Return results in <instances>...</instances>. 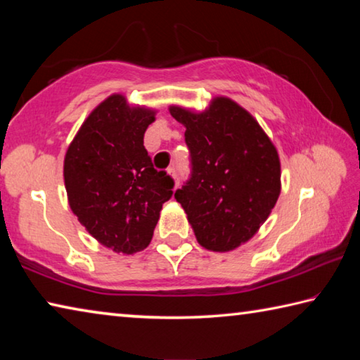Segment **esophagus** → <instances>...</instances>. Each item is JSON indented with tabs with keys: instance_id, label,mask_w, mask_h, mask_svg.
I'll use <instances>...</instances> for the list:
<instances>
[{
	"instance_id": "esophagus-1",
	"label": "esophagus",
	"mask_w": 360,
	"mask_h": 360,
	"mask_svg": "<svg viewBox=\"0 0 360 360\" xmlns=\"http://www.w3.org/2000/svg\"><path fill=\"white\" fill-rule=\"evenodd\" d=\"M168 174L173 176V178H174L176 181H178V173H176V168H174V167H169V168H168Z\"/></svg>"
}]
</instances>
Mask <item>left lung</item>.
Here are the masks:
<instances>
[{
    "label": "left lung",
    "mask_w": 360,
    "mask_h": 360,
    "mask_svg": "<svg viewBox=\"0 0 360 360\" xmlns=\"http://www.w3.org/2000/svg\"><path fill=\"white\" fill-rule=\"evenodd\" d=\"M186 125L191 174L174 192L200 245L231 251L266 221L281 191L279 157L254 117L229 98L193 114L169 108Z\"/></svg>",
    "instance_id": "left-lung-1"
}]
</instances>
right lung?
Returning a JSON list of instances; mask_svg holds the SVG:
<instances>
[{"instance_id": "add662e5", "label": "right lung", "mask_w": 360, "mask_h": 360, "mask_svg": "<svg viewBox=\"0 0 360 360\" xmlns=\"http://www.w3.org/2000/svg\"><path fill=\"white\" fill-rule=\"evenodd\" d=\"M154 111L130 109L122 95L84 122L65 157V186L77 221L115 252L148 248L174 179L157 172L144 148Z\"/></svg>"}]
</instances>
